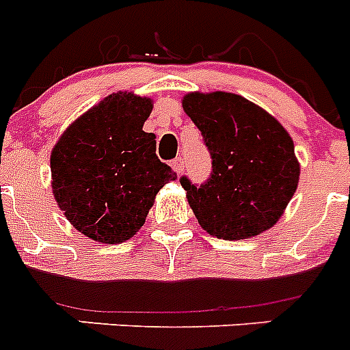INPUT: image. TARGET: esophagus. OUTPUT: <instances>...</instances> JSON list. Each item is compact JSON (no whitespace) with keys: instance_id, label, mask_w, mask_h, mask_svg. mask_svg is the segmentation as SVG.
I'll return each mask as SVG.
<instances>
[{"instance_id":"esophagus-1","label":"esophagus","mask_w":350,"mask_h":350,"mask_svg":"<svg viewBox=\"0 0 350 350\" xmlns=\"http://www.w3.org/2000/svg\"><path fill=\"white\" fill-rule=\"evenodd\" d=\"M172 168L175 170V172L180 175L182 172H184V161H182V157H175V159L172 161Z\"/></svg>"}]
</instances>
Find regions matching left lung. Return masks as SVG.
Listing matches in <instances>:
<instances>
[{
	"instance_id": "left-lung-1",
	"label": "left lung",
	"mask_w": 350,
	"mask_h": 350,
	"mask_svg": "<svg viewBox=\"0 0 350 350\" xmlns=\"http://www.w3.org/2000/svg\"><path fill=\"white\" fill-rule=\"evenodd\" d=\"M184 112L202 131L212 173L202 185L180 184L206 233L243 240L270 230L296 193L299 163L279 120L233 92H189Z\"/></svg>"
}]
</instances>
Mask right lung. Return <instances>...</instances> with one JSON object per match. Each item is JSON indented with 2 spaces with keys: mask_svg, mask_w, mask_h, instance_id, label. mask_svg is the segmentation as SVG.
Returning a JSON list of instances; mask_svg holds the SVG:
<instances>
[{
  "mask_svg": "<svg viewBox=\"0 0 350 350\" xmlns=\"http://www.w3.org/2000/svg\"><path fill=\"white\" fill-rule=\"evenodd\" d=\"M150 112V98L116 92L79 117L52 148L55 202L91 240H129L161 187L177 178L157 159L156 137L144 131Z\"/></svg>",
  "mask_w": 350,
  "mask_h": 350,
  "instance_id": "obj_1",
  "label": "right lung"
}]
</instances>
